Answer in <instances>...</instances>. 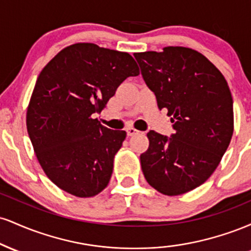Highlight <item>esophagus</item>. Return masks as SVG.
Masks as SVG:
<instances>
[{"label": "esophagus", "mask_w": 251, "mask_h": 251, "mask_svg": "<svg viewBox=\"0 0 251 251\" xmlns=\"http://www.w3.org/2000/svg\"><path fill=\"white\" fill-rule=\"evenodd\" d=\"M126 132H127L128 137H131V135L137 134L139 131H138V129H135L134 127H127V129H126Z\"/></svg>", "instance_id": "34e87169"}]
</instances>
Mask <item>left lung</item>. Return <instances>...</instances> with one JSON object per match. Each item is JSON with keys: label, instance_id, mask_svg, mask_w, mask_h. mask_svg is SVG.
<instances>
[{"label": "left lung", "instance_id": "obj_1", "mask_svg": "<svg viewBox=\"0 0 251 251\" xmlns=\"http://www.w3.org/2000/svg\"><path fill=\"white\" fill-rule=\"evenodd\" d=\"M134 57L175 129L170 137L149 132V149L140 154L143 174L160 194H185L214 174L231 140L229 86L214 63L191 48L165 47Z\"/></svg>", "mask_w": 251, "mask_h": 251}]
</instances>
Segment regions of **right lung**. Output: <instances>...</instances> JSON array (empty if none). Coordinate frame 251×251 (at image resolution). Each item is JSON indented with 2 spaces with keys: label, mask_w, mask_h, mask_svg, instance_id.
I'll use <instances>...</instances> for the list:
<instances>
[{
  "label": "right lung",
  "mask_w": 251,
  "mask_h": 251,
  "mask_svg": "<svg viewBox=\"0 0 251 251\" xmlns=\"http://www.w3.org/2000/svg\"><path fill=\"white\" fill-rule=\"evenodd\" d=\"M139 68L128 53L75 43L57 53L37 77L27 131L47 177L63 191L92 197L107 186L126 137L99 123L100 113Z\"/></svg>",
  "instance_id": "right-lung-1"
}]
</instances>
